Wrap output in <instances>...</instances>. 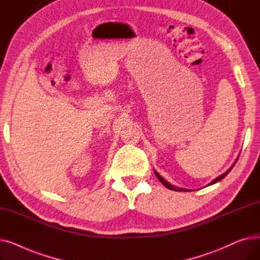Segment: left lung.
I'll use <instances>...</instances> for the list:
<instances>
[{"label":"left lung","mask_w":260,"mask_h":260,"mask_svg":"<svg viewBox=\"0 0 260 260\" xmlns=\"http://www.w3.org/2000/svg\"><path fill=\"white\" fill-rule=\"evenodd\" d=\"M237 160H238V158H237V159H236V161L233 163V166H232V167H231V168H230V169H229V170H228L225 173H223L221 176L217 177L216 179H214V180H213V181L210 183V185H212V184H214V183H216V182H218V181L222 180V179L224 178V177H225V176H226V175H228V174L231 172V170L233 169V167L236 165ZM155 175L157 176V178L159 179V181H160V182H161L163 185H165L166 187H168V188H170V189H174V190H180V192H182V190H184V192H188V190H189V189H186V188H179V187H176V186L172 185L170 182H168V181H167L165 178H163V177H161V176H160V175H159V174H158L156 171H155Z\"/></svg>","instance_id":"1"}]
</instances>
